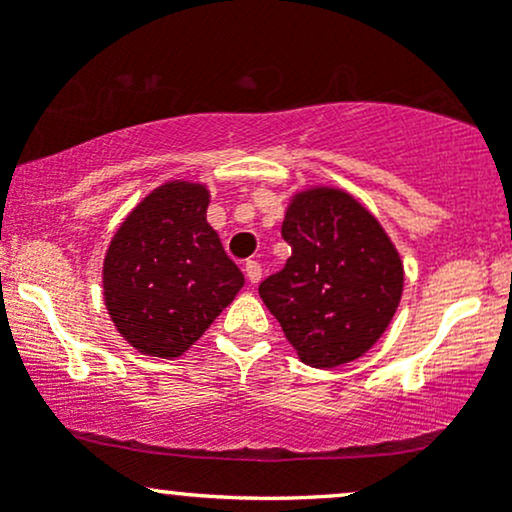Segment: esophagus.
<instances>
[{"mask_svg": "<svg viewBox=\"0 0 512 512\" xmlns=\"http://www.w3.org/2000/svg\"><path fill=\"white\" fill-rule=\"evenodd\" d=\"M245 276H248V281L252 286H257V284H260V279H262V267L255 260L245 262Z\"/></svg>", "mask_w": 512, "mask_h": 512, "instance_id": "1", "label": "esophagus"}]
</instances>
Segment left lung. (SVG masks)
<instances>
[{"label":"left lung","instance_id":"obj_1","mask_svg":"<svg viewBox=\"0 0 512 512\" xmlns=\"http://www.w3.org/2000/svg\"><path fill=\"white\" fill-rule=\"evenodd\" d=\"M281 236L284 269L260 298L305 366L356 361L383 337L404 289V264L385 228L354 195L330 185L293 192Z\"/></svg>","mask_w":512,"mask_h":512}]
</instances>
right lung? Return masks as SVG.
I'll list each match as a JSON object with an SVG mask.
<instances>
[{"label":"right lung","mask_w":512,"mask_h":512,"mask_svg":"<svg viewBox=\"0 0 512 512\" xmlns=\"http://www.w3.org/2000/svg\"><path fill=\"white\" fill-rule=\"evenodd\" d=\"M207 207L204 182H163L129 211L105 252V308L120 337L146 356L185 354L243 289Z\"/></svg>","instance_id":"1"}]
</instances>
